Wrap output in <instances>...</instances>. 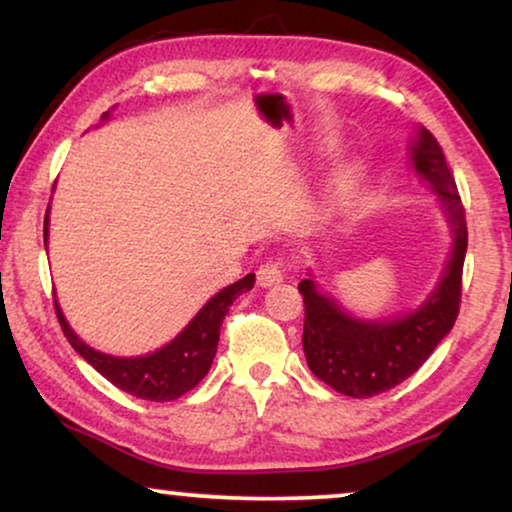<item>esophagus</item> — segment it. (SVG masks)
<instances>
[{
  "mask_svg": "<svg viewBox=\"0 0 512 512\" xmlns=\"http://www.w3.org/2000/svg\"><path fill=\"white\" fill-rule=\"evenodd\" d=\"M283 274H285V264L281 260H269L257 269V283H260L262 288H269V285L281 283Z\"/></svg>",
  "mask_w": 512,
  "mask_h": 512,
  "instance_id": "esophagus-1",
  "label": "esophagus"
}]
</instances>
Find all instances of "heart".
Returning <instances> with one entry per match:
<instances>
[{"instance_id":"1","label":"heart","mask_w":512,"mask_h":512,"mask_svg":"<svg viewBox=\"0 0 512 512\" xmlns=\"http://www.w3.org/2000/svg\"><path fill=\"white\" fill-rule=\"evenodd\" d=\"M353 182H356V168H342L337 173L335 182H332V189H335V194L342 196L353 187Z\"/></svg>"}]
</instances>
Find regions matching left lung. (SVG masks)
Returning a JSON list of instances; mask_svg holds the SVG:
<instances>
[{
  "label": "left lung",
  "mask_w": 512,
  "mask_h": 512,
  "mask_svg": "<svg viewBox=\"0 0 512 512\" xmlns=\"http://www.w3.org/2000/svg\"><path fill=\"white\" fill-rule=\"evenodd\" d=\"M414 170L440 196L454 234L440 285L417 311L393 320H360L323 295L311 278L299 283L304 297V356L320 381L351 398H372L412 377L449 335L461 304L463 260L468 248L466 210L454 175L431 131L419 128L412 145Z\"/></svg>",
  "instance_id": "8db88e82"
}]
</instances>
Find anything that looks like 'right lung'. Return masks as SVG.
<instances>
[{"mask_svg":"<svg viewBox=\"0 0 512 512\" xmlns=\"http://www.w3.org/2000/svg\"><path fill=\"white\" fill-rule=\"evenodd\" d=\"M102 119H107V114ZM49 213V210H46ZM44 236L49 234V215H46ZM255 285V274H248L234 285L217 292L203 309L196 313L185 330L177 335L173 342L163 349L147 353L138 358H117L107 356L91 349L74 335V330L67 325V320L56 302V313L63 327L67 342L81 358L88 360L109 384H114L121 391L135 395V398L152 400V403H168V400L180 398L187 391L199 384L206 377L213 358L217 353V342H220V327L227 316L229 306L243 292H248Z\"/></svg>","mask_w":512,"mask_h":512,"instance_id":"right-lung-1","label":"right lung"}]
</instances>
